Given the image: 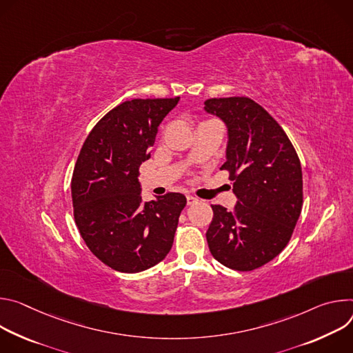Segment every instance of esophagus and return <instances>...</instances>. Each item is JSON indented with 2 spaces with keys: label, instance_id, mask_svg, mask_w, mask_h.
Masks as SVG:
<instances>
[{
  "label": "esophagus",
  "instance_id": "1",
  "mask_svg": "<svg viewBox=\"0 0 353 353\" xmlns=\"http://www.w3.org/2000/svg\"><path fill=\"white\" fill-rule=\"evenodd\" d=\"M196 202H198V198L192 196V194H188V196H186V203L188 205H193V203H196Z\"/></svg>",
  "mask_w": 353,
  "mask_h": 353
}]
</instances>
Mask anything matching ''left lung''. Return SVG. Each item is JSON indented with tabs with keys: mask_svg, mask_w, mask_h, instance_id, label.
Returning <instances> with one entry per match:
<instances>
[{
	"mask_svg": "<svg viewBox=\"0 0 353 353\" xmlns=\"http://www.w3.org/2000/svg\"><path fill=\"white\" fill-rule=\"evenodd\" d=\"M205 110L225 123L227 161L237 205L227 210L212 205L206 232L209 250L224 266L248 272L288 245L303 206L299 155L285 130L247 97L212 98Z\"/></svg>",
	"mask_w": 353,
	"mask_h": 353,
	"instance_id": "left-lung-1",
	"label": "left lung"
}]
</instances>
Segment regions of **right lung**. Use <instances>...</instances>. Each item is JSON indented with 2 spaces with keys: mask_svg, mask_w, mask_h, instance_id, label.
I'll use <instances>...</instances> for the list:
<instances>
[{
  "mask_svg": "<svg viewBox=\"0 0 353 353\" xmlns=\"http://www.w3.org/2000/svg\"><path fill=\"white\" fill-rule=\"evenodd\" d=\"M178 101L117 105L94 126L77 159L71 179L75 224L90 251L117 272L145 270L172 247L186 198L170 192L143 203L139 167L150 159L159 126Z\"/></svg>",
  "mask_w": 353,
  "mask_h": 353,
  "instance_id": "add662e5",
  "label": "right lung"
}]
</instances>
